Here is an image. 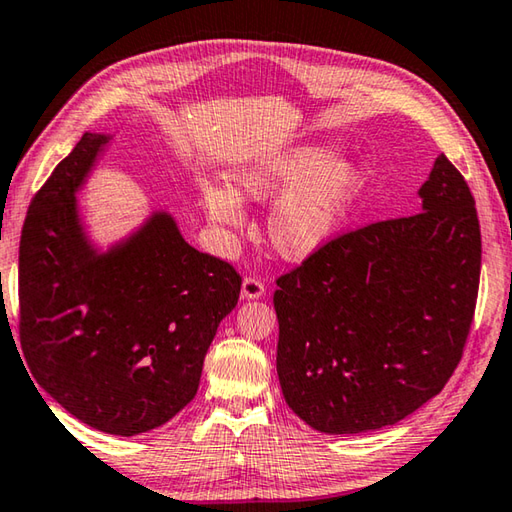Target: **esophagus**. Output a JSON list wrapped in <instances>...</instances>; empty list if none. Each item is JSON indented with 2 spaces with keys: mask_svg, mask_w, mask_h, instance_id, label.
Segmentation results:
<instances>
[{
  "mask_svg": "<svg viewBox=\"0 0 512 512\" xmlns=\"http://www.w3.org/2000/svg\"><path fill=\"white\" fill-rule=\"evenodd\" d=\"M264 282L257 280V277H244V282H241V298L244 300H257L264 296Z\"/></svg>",
  "mask_w": 512,
  "mask_h": 512,
  "instance_id": "34e87169",
  "label": "esophagus"
}]
</instances>
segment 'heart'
<instances>
[{"mask_svg": "<svg viewBox=\"0 0 512 512\" xmlns=\"http://www.w3.org/2000/svg\"><path fill=\"white\" fill-rule=\"evenodd\" d=\"M368 185L366 164L336 158L329 146L305 144L244 160L232 171V189L207 183L203 205L212 223L239 228L246 201H273L268 244L289 262L309 259L334 239Z\"/></svg>", "mask_w": 512, "mask_h": 512, "instance_id": "obj_1", "label": "heart"}]
</instances>
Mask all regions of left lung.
Wrapping results in <instances>:
<instances>
[{"label":"left lung","instance_id":"8db88e82","mask_svg":"<svg viewBox=\"0 0 512 512\" xmlns=\"http://www.w3.org/2000/svg\"><path fill=\"white\" fill-rule=\"evenodd\" d=\"M418 196L422 212L336 237L277 280V377L316 431L404 420L463 357L481 275L474 198L445 155Z\"/></svg>","mask_w":512,"mask_h":512}]
</instances>
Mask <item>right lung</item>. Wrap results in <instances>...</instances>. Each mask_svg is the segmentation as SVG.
<instances>
[{
    "label": "right lung",
    "instance_id": "1",
    "mask_svg": "<svg viewBox=\"0 0 512 512\" xmlns=\"http://www.w3.org/2000/svg\"><path fill=\"white\" fill-rule=\"evenodd\" d=\"M110 133H85L29 205L20 239V339L33 379L92 429L137 436L194 400L241 277L155 210L99 246L79 192Z\"/></svg>",
    "mask_w": 512,
    "mask_h": 512
}]
</instances>
